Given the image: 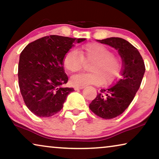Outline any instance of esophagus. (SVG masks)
<instances>
[{"label":"esophagus","mask_w":159,"mask_h":159,"mask_svg":"<svg viewBox=\"0 0 159 159\" xmlns=\"http://www.w3.org/2000/svg\"><path fill=\"white\" fill-rule=\"evenodd\" d=\"M84 88V87H82V86H77V87H75V90H82V89H83Z\"/></svg>","instance_id":"1"}]
</instances>
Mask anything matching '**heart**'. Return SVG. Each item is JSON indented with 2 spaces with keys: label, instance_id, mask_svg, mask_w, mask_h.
Wrapping results in <instances>:
<instances>
[{
  "label": "heart",
  "instance_id": "heart-1",
  "mask_svg": "<svg viewBox=\"0 0 159 159\" xmlns=\"http://www.w3.org/2000/svg\"><path fill=\"white\" fill-rule=\"evenodd\" d=\"M84 63L91 64L90 73L80 74L71 78V82L75 86L88 84L99 85L102 83L108 85L116 82L120 77L123 63L119 56L113 54L110 48L99 43H88L77 51H69L63 58V65L71 73L82 70Z\"/></svg>",
  "mask_w": 159,
  "mask_h": 159
}]
</instances>
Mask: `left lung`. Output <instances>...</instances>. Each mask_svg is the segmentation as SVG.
<instances>
[{
  "label": "left lung",
  "instance_id": "left-lung-1",
  "mask_svg": "<svg viewBox=\"0 0 159 159\" xmlns=\"http://www.w3.org/2000/svg\"><path fill=\"white\" fill-rule=\"evenodd\" d=\"M117 50L123 63L121 78L108 89H102L89 108L97 116L111 119L127 109L140 88L145 67L140 52L131 43L120 38L97 40Z\"/></svg>",
  "mask_w": 159,
  "mask_h": 159
}]
</instances>
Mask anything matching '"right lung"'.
<instances>
[{"label": "right lung", "instance_id": "1", "mask_svg": "<svg viewBox=\"0 0 159 159\" xmlns=\"http://www.w3.org/2000/svg\"><path fill=\"white\" fill-rule=\"evenodd\" d=\"M85 40L50 35L29 43L21 51L19 86L26 106L34 115L49 117L62 109L67 95L74 91L61 87L68 82L63 58L74 43Z\"/></svg>", "mask_w": 159, "mask_h": 159}]
</instances>
